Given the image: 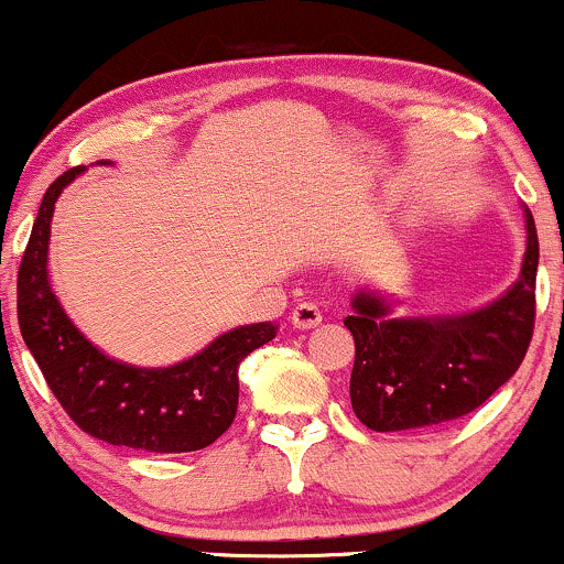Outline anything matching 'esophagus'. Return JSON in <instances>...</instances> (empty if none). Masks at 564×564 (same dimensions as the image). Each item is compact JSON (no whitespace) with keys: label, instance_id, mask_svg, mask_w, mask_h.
<instances>
[{"label":"esophagus","instance_id":"esophagus-1","mask_svg":"<svg viewBox=\"0 0 564 564\" xmlns=\"http://www.w3.org/2000/svg\"><path fill=\"white\" fill-rule=\"evenodd\" d=\"M321 321H323V310L315 302H300L294 310H291V326L302 328V332L315 328Z\"/></svg>","mask_w":564,"mask_h":564}]
</instances>
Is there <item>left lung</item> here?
<instances>
[{"label": "left lung", "instance_id": "1", "mask_svg": "<svg viewBox=\"0 0 564 564\" xmlns=\"http://www.w3.org/2000/svg\"><path fill=\"white\" fill-rule=\"evenodd\" d=\"M520 278L480 310L437 318H392V302L358 291L345 326L355 339L349 400L373 432L419 430L462 419L507 384L525 358L535 323L539 236L525 209Z\"/></svg>", "mask_w": 564, "mask_h": 564}]
</instances>
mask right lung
Here are the masks:
<instances>
[{
  "label": "right lung",
  "mask_w": 564,
  "mask_h": 564,
  "mask_svg": "<svg viewBox=\"0 0 564 564\" xmlns=\"http://www.w3.org/2000/svg\"><path fill=\"white\" fill-rule=\"evenodd\" d=\"M84 166L44 193L18 270V323L47 387L79 430L111 445L187 453L212 445L238 411V366L278 334L275 323H251L217 336L198 355L166 368L113 360L63 313L50 289L47 246L55 200Z\"/></svg>",
  "instance_id": "obj_1"
}]
</instances>
